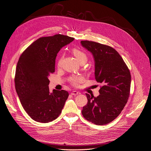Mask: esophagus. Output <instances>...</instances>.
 <instances>
[{
	"instance_id": "obj_1",
	"label": "esophagus",
	"mask_w": 151,
	"mask_h": 151,
	"mask_svg": "<svg viewBox=\"0 0 151 151\" xmlns=\"http://www.w3.org/2000/svg\"><path fill=\"white\" fill-rule=\"evenodd\" d=\"M71 94L72 95H80V92L74 90V91H73L71 92Z\"/></svg>"
}]
</instances>
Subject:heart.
Wrapping results in <instances>:
<instances>
[{"mask_svg":"<svg viewBox=\"0 0 151 151\" xmlns=\"http://www.w3.org/2000/svg\"><path fill=\"white\" fill-rule=\"evenodd\" d=\"M73 55L76 57V60L79 63H81L83 61H85V62L86 61L87 56L86 55V53L84 52L83 51H81V50L78 49V48H74V49L73 50ZM62 60H63V57H61L60 59V60L58 61V66H60L61 65ZM83 80V78L80 76H73L70 78V82L74 86H77L78 85L80 84Z\"/></svg>","mask_w":151,"mask_h":151,"instance_id":"1","label":"heart"}]
</instances>
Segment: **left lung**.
I'll return each mask as SVG.
<instances>
[{
  "instance_id": "left-lung-1",
  "label": "left lung",
  "mask_w": 151,
  "mask_h": 151,
  "mask_svg": "<svg viewBox=\"0 0 151 151\" xmlns=\"http://www.w3.org/2000/svg\"><path fill=\"white\" fill-rule=\"evenodd\" d=\"M81 45L95 60V78L102 83L100 95L86 93L88 103L83 107L84 118L96 125H105L115 119L124 109L130 95L131 75L122 58L113 47L89 41Z\"/></svg>"
}]
</instances>
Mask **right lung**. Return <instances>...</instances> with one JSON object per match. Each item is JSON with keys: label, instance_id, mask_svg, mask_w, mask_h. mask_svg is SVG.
Instances as JSON below:
<instances>
[{"label": "right lung", "instance_id": "right-lung-1", "mask_svg": "<svg viewBox=\"0 0 151 151\" xmlns=\"http://www.w3.org/2000/svg\"><path fill=\"white\" fill-rule=\"evenodd\" d=\"M73 40L60 34L42 37L19 58L14 78L16 90L24 109L38 122L47 123L57 119L68 97V92L63 90L50 93L48 76L55 71L58 52Z\"/></svg>", "mask_w": 151, "mask_h": 151}]
</instances>
